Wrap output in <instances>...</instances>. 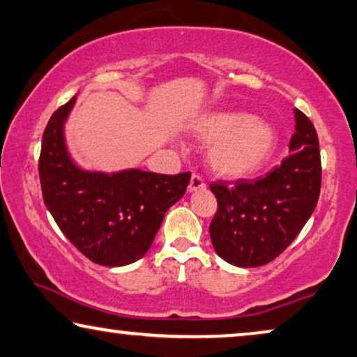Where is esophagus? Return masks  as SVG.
I'll return each mask as SVG.
<instances>
[{
	"label": "esophagus",
	"instance_id": "obj_1",
	"mask_svg": "<svg viewBox=\"0 0 357 357\" xmlns=\"http://www.w3.org/2000/svg\"><path fill=\"white\" fill-rule=\"evenodd\" d=\"M205 189V181L202 176H199V174H192L190 176V183L188 185V190L189 192H195V190H202Z\"/></svg>",
	"mask_w": 357,
	"mask_h": 357
}]
</instances>
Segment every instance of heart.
<instances>
[{
  "label": "heart",
  "instance_id": "heart-1",
  "mask_svg": "<svg viewBox=\"0 0 357 357\" xmlns=\"http://www.w3.org/2000/svg\"><path fill=\"white\" fill-rule=\"evenodd\" d=\"M189 131L197 139L211 141L206 153L210 168L227 179L257 174L278 146L274 126L245 110H210L197 116Z\"/></svg>",
  "mask_w": 357,
  "mask_h": 357
}]
</instances>
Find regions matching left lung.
I'll return each instance as SVG.
<instances>
[{
  "mask_svg": "<svg viewBox=\"0 0 357 357\" xmlns=\"http://www.w3.org/2000/svg\"><path fill=\"white\" fill-rule=\"evenodd\" d=\"M289 157L255 183H218L210 189L218 211L210 225L215 252L238 268L278 258L314 211L321 192V152L314 125L298 109Z\"/></svg>",
  "mask_w": 357,
  "mask_h": 357,
  "instance_id": "8db88e82",
  "label": "left lung"
}]
</instances>
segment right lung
I'll use <instances>...</instances> for the list:
<instances>
[{"label": "right lung", "mask_w": 357, "mask_h": 357, "mask_svg": "<svg viewBox=\"0 0 357 357\" xmlns=\"http://www.w3.org/2000/svg\"><path fill=\"white\" fill-rule=\"evenodd\" d=\"M77 96L57 109L43 132L40 183L46 208L68 241L100 266L119 268L151 248L165 213L184 195L190 173L174 176L128 168L84 169L66 142Z\"/></svg>", "instance_id": "1"}]
</instances>
